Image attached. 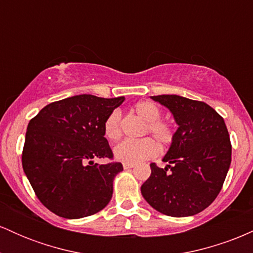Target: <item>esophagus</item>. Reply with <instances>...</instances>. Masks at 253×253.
Segmentation results:
<instances>
[{"label":"esophagus","mask_w":253,"mask_h":253,"mask_svg":"<svg viewBox=\"0 0 253 253\" xmlns=\"http://www.w3.org/2000/svg\"><path fill=\"white\" fill-rule=\"evenodd\" d=\"M123 167H124V169H125V170H129V169H132V168H134V164L124 163V164H123Z\"/></svg>","instance_id":"34e87169"}]
</instances>
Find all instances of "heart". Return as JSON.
Returning a JSON list of instances; mask_svg holds the SVG:
<instances>
[{"label": "heart", "instance_id": "b5f03b06", "mask_svg": "<svg viewBox=\"0 0 253 253\" xmlns=\"http://www.w3.org/2000/svg\"><path fill=\"white\" fill-rule=\"evenodd\" d=\"M134 112L146 123L145 132H149L158 143L168 145L173 138V129L167 121L159 120L161 109L151 101H140L133 107ZM121 113L115 109L107 117L103 125L106 138L117 140L121 135ZM158 145L153 139L143 138L139 140L126 139L114 147V157L119 162L129 164H138L146 159L152 158L158 153Z\"/></svg>", "mask_w": 253, "mask_h": 253}]
</instances>
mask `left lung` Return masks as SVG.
<instances>
[{
  "instance_id": "8db88e82",
  "label": "left lung",
  "mask_w": 253,
  "mask_h": 253,
  "mask_svg": "<svg viewBox=\"0 0 253 253\" xmlns=\"http://www.w3.org/2000/svg\"><path fill=\"white\" fill-rule=\"evenodd\" d=\"M172 114L177 127L162 161L151 164L141 195L152 208L169 216L200 213L215 200L231 165L232 146L225 121L201 101L178 95L151 96Z\"/></svg>"
}]
</instances>
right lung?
<instances>
[{"mask_svg": "<svg viewBox=\"0 0 253 253\" xmlns=\"http://www.w3.org/2000/svg\"><path fill=\"white\" fill-rule=\"evenodd\" d=\"M124 101L125 96L76 95L47 104L30 121L22 168L38 199L52 213L81 219L109 203L123 164H97L94 159L113 157L103 125Z\"/></svg>", "mask_w": 253, "mask_h": 253, "instance_id": "obj_1", "label": "right lung"}]
</instances>
